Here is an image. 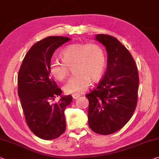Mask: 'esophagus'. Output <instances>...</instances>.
<instances>
[{"instance_id":"1","label":"esophagus","mask_w":159,"mask_h":159,"mask_svg":"<svg viewBox=\"0 0 159 159\" xmlns=\"http://www.w3.org/2000/svg\"><path fill=\"white\" fill-rule=\"evenodd\" d=\"M72 97H73V99H78L79 98V97H80V94H73L72 95Z\"/></svg>"}]
</instances>
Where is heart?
<instances>
[{"mask_svg": "<svg viewBox=\"0 0 159 159\" xmlns=\"http://www.w3.org/2000/svg\"><path fill=\"white\" fill-rule=\"evenodd\" d=\"M62 62L53 60L49 71L55 79L62 81L67 77L73 67L75 75L63 87L67 94H82L92 82L99 81L106 67L104 52L95 43H77L70 45L60 53Z\"/></svg>", "mask_w": 159, "mask_h": 159, "instance_id": "1", "label": "heart"}]
</instances>
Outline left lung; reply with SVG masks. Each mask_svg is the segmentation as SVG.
Segmentation results:
<instances>
[{
	"label": "left lung",
	"instance_id": "obj_1",
	"mask_svg": "<svg viewBox=\"0 0 159 159\" xmlns=\"http://www.w3.org/2000/svg\"><path fill=\"white\" fill-rule=\"evenodd\" d=\"M107 52V69L89 100L88 124L94 132L109 135L130 120L137 104L139 73L131 53L116 38L99 34Z\"/></svg>",
	"mask_w": 159,
	"mask_h": 159
}]
</instances>
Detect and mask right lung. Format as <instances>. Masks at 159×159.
Segmentation results:
<instances>
[{"mask_svg":"<svg viewBox=\"0 0 159 159\" xmlns=\"http://www.w3.org/2000/svg\"><path fill=\"white\" fill-rule=\"evenodd\" d=\"M70 38L50 36L32 46L24 57L18 75V92L28 127L38 137L52 140L65 132V109L72 101L71 95L60 96L62 90L50 76L53 53Z\"/></svg>","mask_w":159,"mask_h":159,"instance_id":"1","label":"right lung"}]
</instances>
